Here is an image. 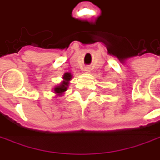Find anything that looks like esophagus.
<instances>
[{
	"mask_svg": "<svg viewBox=\"0 0 160 160\" xmlns=\"http://www.w3.org/2000/svg\"><path fill=\"white\" fill-rule=\"evenodd\" d=\"M84 71H85L86 73H89V72H90V68H88V67H86V68H84Z\"/></svg>",
	"mask_w": 160,
	"mask_h": 160,
	"instance_id": "esophagus-1",
	"label": "esophagus"
}]
</instances>
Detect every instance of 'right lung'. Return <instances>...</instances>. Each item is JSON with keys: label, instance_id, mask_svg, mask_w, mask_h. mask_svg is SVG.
<instances>
[{"label": "right lung", "instance_id": "add662e5", "mask_svg": "<svg viewBox=\"0 0 160 160\" xmlns=\"http://www.w3.org/2000/svg\"><path fill=\"white\" fill-rule=\"evenodd\" d=\"M71 77H72V76H71L70 73H66V74H65L64 77H63V79H64L63 83H61L59 86H57L56 88H54V91H55L56 93L60 94V93H62L63 92H65V91L67 90V87H68V81L72 78Z\"/></svg>", "mask_w": 160, "mask_h": 160}]
</instances>
